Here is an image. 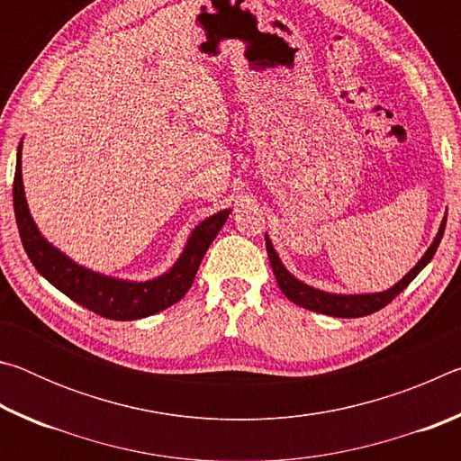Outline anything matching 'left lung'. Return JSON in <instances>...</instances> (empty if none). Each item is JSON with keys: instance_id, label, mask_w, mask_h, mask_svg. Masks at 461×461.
I'll return each mask as SVG.
<instances>
[{"instance_id": "left-lung-1", "label": "left lung", "mask_w": 461, "mask_h": 461, "mask_svg": "<svg viewBox=\"0 0 461 461\" xmlns=\"http://www.w3.org/2000/svg\"><path fill=\"white\" fill-rule=\"evenodd\" d=\"M446 221H447V213H446V217H443L439 231H437L433 244L427 248V252L420 256V260L399 280V283L386 288V291H382V293L338 294V293H327V291H321V288L305 285L303 280L294 278L291 272L285 268L283 260L278 258L276 249H275V246H272L268 233H267V252H268L270 267H272V272H275L280 291H283L286 294V299H291L294 305L305 307L309 311H315V313L331 315V317H346V319L364 317V315L376 313V311H380L382 307H386L388 303L393 301L396 294H401L404 288L412 283V278H415L419 272L423 270L429 262H431L433 254L437 252V246H439V241L443 238V231H446Z\"/></svg>"}]
</instances>
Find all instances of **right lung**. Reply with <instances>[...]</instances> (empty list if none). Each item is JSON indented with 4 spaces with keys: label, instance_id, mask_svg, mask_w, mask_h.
Listing matches in <instances>:
<instances>
[{
    "label": "right lung",
    "instance_id": "right-lung-1",
    "mask_svg": "<svg viewBox=\"0 0 461 461\" xmlns=\"http://www.w3.org/2000/svg\"><path fill=\"white\" fill-rule=\"evenodd\" d=\"M14 213L22 246H24L30 262L52 286H57L68 299L101 317L115 319V321H131V319L160 313V311L183 299L193 285L203 256L223 228V223L228 221L231 209L217 212L199 225H194L173 267L165 275L150 280H140V283L113 278L85 268L42 236L32 215H30L24 181H22V142L18 146V156H15Z\"/></svg>",
    "mask_w": 461,
    "mask_h": 461
}]
</instances>
